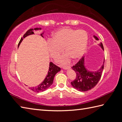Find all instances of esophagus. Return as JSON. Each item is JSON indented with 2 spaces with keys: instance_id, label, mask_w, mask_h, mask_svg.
<instances>
[{
  "instance_id": "obj_1",
  "label": "esophagus",
  "mask_w": 122,
  "mask_h": 122,
  "mask_svg": "<svg viewBox=\"0 0 122 122\" xmlns=\"http://www.w3.org/2000/svg\"><path fill=\"white\" fill-rule=\"evenodd\" d=\"M63 69L64 70H70V69H71V67H70V66H64V67H63Z\"/></svg>"
}]
</instances>
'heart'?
Here are the masks:
<instances>
[{"mask_svg":"<svg viewBox=\"0 0 122 122\" xmlns=\"http://www.w3.org/2000/svg\"><path fill=\"white\" fill-rule=\"evenodd\" d=\"M88 36L85 30L63 27L52 35V39L47 40V48L50 55L56 59L63 52L64 54L58 59L62 64L70 63L72 58L78 60L83 56L87 49Z\"/></svg>","mask_w":122,"mask_h":122,"instance_id":"obj_1","label":"heart"}]
</instances>
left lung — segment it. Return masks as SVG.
<instances>
[{"label": "left lung", "mask_w": 122, "mask_h": 122, "mask_svg": "<svg viewBox=\"0 0 122 122\" xmlns=\"http://www.w3.org/2000/svg\"><path fill=\"white\" fill-rule=\"evenodd\" d=\"M96 41L99 39L95 35L93 36ZM98 46L100 47L104 51L103 44L101 42ZM104 59L103 64L99 69L96 71H91L88 70L85 65V57H83L75 66L72 67V69L74 71L76 74V77L74 81H72L71 84L73 88L78 91L86 92L93 88L101 77L104 68Z\"/></svg>", "instance_id": "left-lung-1"}]
</instances>
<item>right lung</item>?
I'll return each instance as SVG.
<instances>
[{
    "mask_svg": "<svg viewBox=\"0 0 122 122\" xmlns=\"http://www.w3.org/2000/svg\"><path fill=\"white\" fill-rule=\"evenodd\" d=\"M41 30V27H36L35 29H31L28 30L27 32L25 33V34L23 36V37L21 38V40L20 41L19 43L18 44V47H19L22 41L23 40V39L25 38L26 37L33 35L34 33L33 32L34 30ZM44 33V31L42 33H41V36L42 37H44L43 34ZM61 69L59 67L56 66L55 64H53L52 62H50L49 63V70H48V72L47 73V75H46V77L44 79V80L42 81V82L41 84H39L38 86H35V87H30L29 88L33 92H44L45 90H47V89L49 88L52 85L53 81V79H54L55 76L56 74L60 71Z\"/></svg>",
    "mask_w": 122,
    "mask_h": 122,
    "instance_id": "add662e5",
    "label": "right lung"
}]
</instances>
